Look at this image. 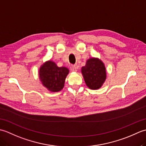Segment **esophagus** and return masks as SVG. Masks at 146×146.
Returning <instances> with one entry per match:
<instances>
[{
	"label": "esophagus",
	"instance_id": "1",
	"mask_svg": "<svg viewBox=\"0 0 146 146\" xmlns=\"http://www.w3.org/2000/svg\"><path fill=\"white\" fill-rule=\"evenodd\" d=\"M71 71H75V72H76L77 71V66H75V65H72L71 66Z\"/></svg>",
	"mask_w": 146,
	"mask_h": 146
}]
</instances>
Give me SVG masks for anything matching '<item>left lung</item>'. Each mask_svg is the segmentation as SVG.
<instances>
[{
  "label": "left lung",
  "mask_w": 146,
  "mask_h": 146,
  "mask_svg": "<svg viewBox=\"0 0 146 146\" xmlns=\"http://www.w3.org/2000/svg\"><path fill=\"white\" fill-rule=\"evenodd\" d=\"M82 73L86 85L92 90L100 88L106 79L104 64L97 58L87 60L85 66L82 68Z\"/></svg>",
  "instance_id": "left-lung-1"
}]
</instances>
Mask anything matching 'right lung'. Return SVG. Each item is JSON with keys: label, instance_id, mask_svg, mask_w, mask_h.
<instances>
[{"label": "right lung", "instance_id": "obj_1", "mask_svg": "<svg viewBox=\"0 0 146 146\" xmlns=\"http://www.w3.org/2000/svg\"><path fill=\"white\" fill-rule=\"evenodd\" d=\"M68 73L69 70L67 68L58 67L54 62L49 61L40 68L39 78L49 91L59 92L63 89Z\"/></svg>", "mask_w": 146, "mask_h": 146}]
</instances>
